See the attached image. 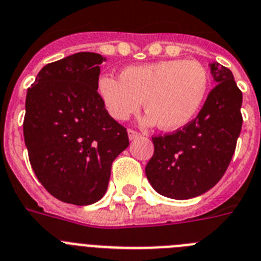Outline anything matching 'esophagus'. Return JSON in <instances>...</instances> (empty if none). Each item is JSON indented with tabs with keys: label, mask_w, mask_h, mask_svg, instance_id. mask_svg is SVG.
<instances>
[{
	"label": "esophagus",
	"mask_w": 261,
	"mask_h": 261,
	"mask_svg": "<svg viewBox=\"0 0 261 261\" xmlns=\"http://www.w3.org/2000/svg\"><path fill=\"white\" fill-rule=\"evenodd\" d=\"M127 134H128V139H130V140L137 139V138H139V137H140V134L138 133V131L133 130V128H130V130L127 131Z\"/></svg>",
	"instance_id": "34e87169"
}]
</instances>
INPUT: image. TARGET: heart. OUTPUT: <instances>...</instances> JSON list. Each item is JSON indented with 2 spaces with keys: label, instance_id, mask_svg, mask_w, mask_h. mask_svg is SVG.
<instances>
[{
  "label": "heart",
  "instance_id": "heart-1",
  "mask_svg": "<svg viewBox=\"0 0 261 261\" xmlns=\"http://www.w3.org/2000/svg\"><path fill=\"white\" fill-rule=\"evenodd\" d=\"M209 87L207 72L197 62L168 59L124 68L115 79L103 74L97 92L108 113L126 121L139 112L142 101L147 124L167 131L180 130L193 121L202 108Z\"/></svg>",
  "mask_w": 261,
  "mask_h": 261
}]
</instances>
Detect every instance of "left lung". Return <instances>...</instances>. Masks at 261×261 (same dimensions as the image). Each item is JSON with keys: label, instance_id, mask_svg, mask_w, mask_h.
I'll list each match as a JSON object with an SVG mask.
<instances>
[{"label": "left lung", "instance_id": "obj_1", "mask_svg": "<svg viewBox=\"0 0 261 261\" xmlns=\"http://www.w3.org/2000/svg\"><path fill=\"white\" fill-rule=\"evenodd\" d=\"M209 67L217 85L198 115L180 130L152 138L155 151L146 176L153 189L168 198L206 193L225 174L235 152L243 96L228 68L217 62Z\"/></svg>", "mask_w": 261, "mask_h": 261}]
</instances>
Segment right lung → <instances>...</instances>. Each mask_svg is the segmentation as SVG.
<instances>
[{
	"mask_svg": "<svg viewBox=\"0 0 261 261\" xmlns=\"http://www.w3.org/2000/svg\"><path fill=\"white\" fill-rule=\"evenodd\" d=\"M106 59L77 52L40 69L27 89L24 144L40 184L63 202L84 206L103 197L114 159L128 147L97 92Z\"/></svg>",
	"mask_w": 261,
	"mask_h": 261,
	"instance_id": "right-lung-1",
	"label": "right lung"
}]
</instances>
